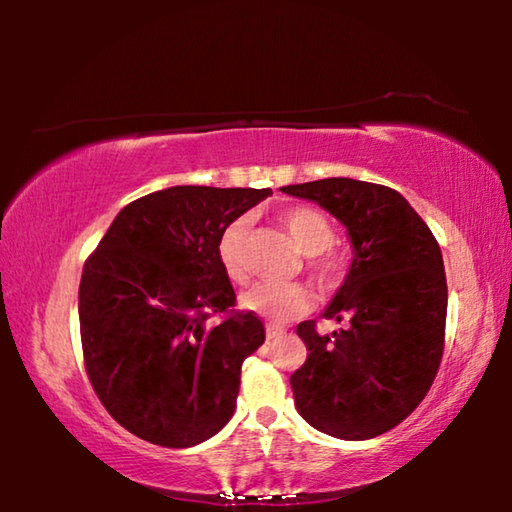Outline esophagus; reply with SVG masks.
Instances as JSON below:
<instances>
[{
  "label": "esophagus",
  "mask_w": 512,
  "mask_h": 512,
  "mask_svg": "<svg viewBox=\"0 0 512 512\" xmlns=\"http://www.w3.org/2000/svg\"><path fill=\"white\" fill-rule=\"evenodd\" d=\"M282 334H284V329H282V327L266 325V339H268V341H275V339H280Z\"/></svg>",
  "instance_id": "esophagus-1"
}]
</instances>
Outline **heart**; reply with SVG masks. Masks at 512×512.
<instances>
[{
	"label": "heart",
	"mask_w": 512,
	"mask_h": 512,
	"mask_svg": "<svg viewBox=\"0 0 512 512\" xmlns=\"http://www.w3.org/2000/svg\"><path fill=\"white\" fill-rule=\"evenodd\" d=\"M280 223L289 232L293 244L302 255H307L305 271L320 291H332L339 287L348 273V257L334 248L336 228L329 216L311 205H293L280 212ZM253 221L250 216H237L221 232L219 262L228 280L246 284L250 280L248 264V237ZM241 307L253 314L284 323L296 318L311 307V296L300 284H257L241 296Z\"/></svg>",
	"instance_id": "obj_1"
}]
</instances>
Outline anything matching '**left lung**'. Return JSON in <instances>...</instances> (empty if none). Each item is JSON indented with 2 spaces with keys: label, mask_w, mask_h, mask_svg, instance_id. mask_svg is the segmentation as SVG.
Masks as SVG:
<instances>
[{
  "label": "left lung",
  "mask_w": 512,
  "mask_h": 512,
  "mask_svg": "<svg viewBox=\"0 0 512 512\" xmlns=\"http://www.w3.org/2000/svg\"><path fill=\"white\" fill-rule=\"evenodd\" d=\"M334 214L352 241V266L323 318L348 320L332 336L305 320L307 361L291 375L298 413L343 440H368L411 415L445 350L447 280L436 237L402 194L352 178L282 187Z\"/></svg>",
  "instance_id": "8db88e82"
}]
</instances>
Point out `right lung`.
Instances as JSON below:
<instances>
[{"instance_id":"obj_1","label":"right lung","mask_w":512,"mask_h":512,"mask_svg":"<svg viewBox=\"0 0 512 512\" xmlns=\"http://www.w3.org/2000/svg\"><path fill=\"white\" fill-rule=\"evenodd\" d=\"M271 189L180 185L137 198L85 259L79 320L85 372L121 427L160 447L221 431L262 318L235 309L221 232ZM214 313L224 320L206 323Z\"/></svg>"}]
</instances>
